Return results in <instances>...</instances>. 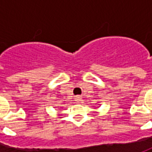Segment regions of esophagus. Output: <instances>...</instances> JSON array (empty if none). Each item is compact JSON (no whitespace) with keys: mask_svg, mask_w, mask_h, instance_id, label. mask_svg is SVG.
<instances>
[{"mask_svg":"<svg viewBox=\"0 0 152 152\" xmlns=\"http://www.w3.org/2000/svg\"><path fill=\"white\" fill-rule=\"evenodd\" d=\"M79 100H80V97H76V101H79Z\"/></svg>","mask_w":152,"mask_h":152,"instance_id":"esophagus-1","label":"esophagus"}]
</instances>
